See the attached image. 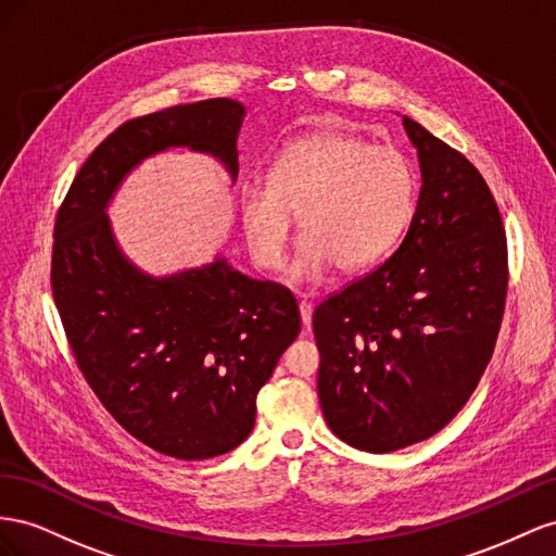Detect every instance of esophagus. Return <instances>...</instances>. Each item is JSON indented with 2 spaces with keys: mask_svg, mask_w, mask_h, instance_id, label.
Segmentation results:
<instances>
[{
  "mask_svg": "<svg viewBox=\"0 0 556 556\" xmlns=\"http://www.w3.org/2000/svg\"><path fill=\"white\" fill-rule=\"evenodd\" d=\"M298 307H300V319H303V326L305 328H309L312 326V312H314V307H312V303H309V300H300V303H298Z\"/></svg>",
  "mask_w": 556,
  "mask_h": 556,
  "instance_id": "esophagus-1",
  "label": "esophagus"
}]
</instances>
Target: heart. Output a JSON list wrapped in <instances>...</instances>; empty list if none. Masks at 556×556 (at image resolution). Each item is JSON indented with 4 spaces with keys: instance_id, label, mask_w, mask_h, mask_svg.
Listing matches in <instances>:
<instances>
[{
    "instance_id": "1",
    "label": "heart",
    "mask_w": 556,
    "mask_h": 556,
    "mask_svg": "<svg viewBox=\"0 0 556 556\" xmlns=\"http://www.w3.org/2000/svg\"><path fill=\"white\" fill-rule=\"evenodd\" d=\"M415 172L403 151L326 128L283 147L267 186L242 188L240 220L251 258L263 269H279L293 216H300L305 240L291 277L316 281L332 265L361 269L391 251L415 214Z\"/></svg>"
}]
</instances>
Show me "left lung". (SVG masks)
Instances as JSON below:
<instances>
[{"instance_id": "left-lung-1", "label": "left lung", "mask_w": 556, "mask_h": 556, "mask_svg": "<svg viewBox=\"0 0 556 556\" xmlns=\"http://www.w3.org/2000/svg\"><path fill=\"white\" fill-rule=\"evenodd\" d=\"M403 125L421 169L405 240L312 316L326 424L372 454L456 417L494 354L507 293L505 230L482 174L417 121Z\"/></svg>"}]
</instances>
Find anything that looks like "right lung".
Segmentation results:
<instances>
[{
    "label": "right lung",
    "mask_w": 556,
    "mask_h": 556,
    "mask_svg": "<svg viewBox=\"0 0 556 556\" xmlns=\"http://www.w3.org/2000/svg\"><path fill=\"white\" fill-rule=\"evenodd\" d=\"M247 109L216 98L123 123L78 169L55 218L51 287L86 382L125 431L184 462L249 438L256 395L300 332L289 289L214 263L153 277L116 242L109 202L167 149L214 155L237 179Z\"/></svg>",
    "instance_id": "obj_1"
}]
</instances>
